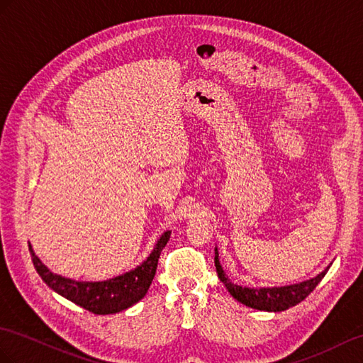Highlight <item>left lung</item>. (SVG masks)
<instances>
[{
    "instance_id": "left-lung-1",
    "label": "left lung",
    "mask_w": 363,
    "mask_h": 363,
    "mask_svg": "<svg viewBox=\"0 0 363 363\" xmlns=\"http://www.w3.org/2000/svg\"><path fill=\"white\" fill-rule=\"evenodd\" d=\"M214 262H216V269L218 274V279L222 280V284L228 288V291L231 293V296L234 298H237L238 302L246 305V306H250V308L260 309V311H274V313L285 311V309H288L291 306H296L297 303L302 302V300H305L315 289V286L320 284V280L325 277V274L330 269V267H328L317 277L302 281V284H297V285H289V286H281V288L255 289V288H243V286L234 285L233 281L226 277L223 268L220 267L217 248H216Z\"/></svg>"
}]
</instances>
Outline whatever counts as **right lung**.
<instances>
[{
  "instance_id": "1",
  "label": "right lung",
  "mask_w": 363,
  "mask_h": 363,
  "mask_svg": "<svg viewBox=\"0 0 363 363\" xmlns=\"http://www.w3.org/2000/svg\"><path fill=\"white\" fill-rule=\"evenodd\" d=\"M169 237V231L164 233L151 255L138 268L106 281H75L57 276L44 267L30 245L29 251L35 269L48 286L94 314H113L132 306L146 296L155 276L158 259Z\"/></svg>"
}]
</instances>
